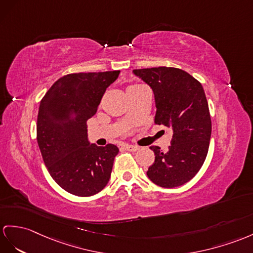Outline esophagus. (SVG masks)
Instances as JSON below:
<instances>
[{
    "instance_id": "1",
    "label": "esophagus",
    "mask_w": 253,
    "mask_h": 253,
    "mask_svg": "<svg viewBox=\"0 0 253 253\" xmlns=\"http://www.w3.org/2000/svg\"><path fill=\"white\" fill-rule=\"evenodd\" d=\"M125 149L127 150V151H137L139 148L137 146H134V145H125Z\"/></svg>"
}]
</instances>
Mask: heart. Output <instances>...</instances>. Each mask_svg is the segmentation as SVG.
<instances>
[{
	"label": "heart",
	"instance_id": "obj_1",
	"mask_svg": "<svg viewBox=\"0 0 253 253\" xmlns=\"http://www.w3.org/2000/svg\"><path fill=\"white\" fill-rule=\"evenodd\" d=\"M135 85H138V84H133V85H131V87H130V88H132V87H135Z\"/></svg>",
	"mask_w": 253,
	"mask_h": 253
}]
</instances>
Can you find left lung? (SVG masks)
I'll return each mask as SVG.
<instances>
[{
    "label": "left lung",
    "mask_w": 253,
    "mask_h": 253,
    "mask_svg": "<svg viewBox=\"0 0 253 253\" xmlns=\"http://www.w3.org/2000/svg\"><path fill=\"white\" fill-rule=\"evenodd\" d=\"M133 73L153 91L156 125L173 131L168 150L150 147L156 158L147 176L162 188L182 186L198 174L208 152L211 119L204 89L199 80L176 67L159 66Z\"/></svg>",
    "instance_id": "left-lung-1"
}]
</instances>
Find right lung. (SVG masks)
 <instances>
[{
    "mask_svg": "<svg viewBox=\"0 0 253 253\" xmlns=\"http://www.w3.org/2000/svg\"><path fill=\"white\" fill-rule=\"evenodd\" d=\"M119 73L69 74L41 101L36 133L42 157L52 179L71 194L94 195L109 181L119 149L113 144L90 145L87 121Z\"/></svg>",
    "mask_w": 253,
    "mask_h": 253,
    "instance_id": "add662e5",
    "label": "right lung"
}]
</instances>
